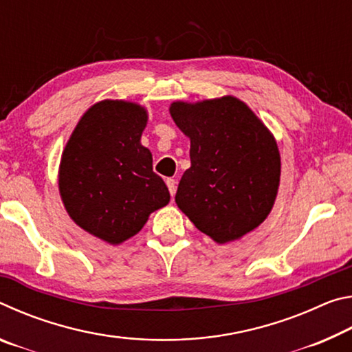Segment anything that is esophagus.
<instances>
[{"mask_svg":"<svg viewBox=\"0 0 352 352\" xmlns=\"http://www.w3.org/2000/svg\"><path fill=\"white\" fill-rule=\"evenodd\" d=\"M166 184H168L170 195H172V197H174L175 192H177V182L174 180V178H168V180H166Z\"/></svg>","mask_w":352,"mask_h":352,"instance_id":"1","label":"esophagus"}]
</instances>
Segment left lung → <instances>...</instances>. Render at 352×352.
Segmentation results:
<instances>
[{"instance_id":"obj_1","label":"left lung","mask_w":352,"mask_h":352,"mask_svg":"<svg viewBox=\"0 0 352 352\" xmlns=\"http://www.w3.org/2000/svg\"><path fill=\"white\" fill-rule=\"evenodd\" d=\"M170 116L190 140L178 208L219 243L259 226L275 204L281 174L278 146L264 124L233 96L174 102Z\"/></svg>"}]
</instances>
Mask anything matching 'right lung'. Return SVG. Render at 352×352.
<instances>
[{"label": "right lung", "mask_w": 352, "mask_h": 352, "mask_svg": "<svg viewBox=\"0 0 352 352\" xmlns=\"http://www.w3.org/2000/svg\"><path fill=\"white\" fill-rule=\"evenodd\" d=\"M146 122L142 107L102 100L82 116L62 155L58 189L68 214L113 245L135 236L170 200L140 142Z\"/></svg>", "instance_id": "right-lung-1"}]
</instances>
